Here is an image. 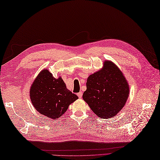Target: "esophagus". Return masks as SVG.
Masks as SVG:
<instances>
[{"label":"esophagus","instance_id":"1","mask_svg":"<svg viewBox=\"0 0 160 160\" xmlns=\"http://www.w3.org/2000/svg\"><path fill=\"white\" fill-rule=\"evenodd\" d=\"M77 95H78V98H82V91H80V92L78 93Z\"/></svg>","mask_w":160,"mask_h":160}]
</instances>
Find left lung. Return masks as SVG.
<instances>
[{
    "label": "left lung",
    "mask_w": 160,
    "mask_h": 160,
    "mask_svg": "<svg viewBox=\"0 0 160 160\" xmlns=\"http://www.w3.org/2000/svg\"><path fill=\"white\" fill-rule=\"evenodd\" d=\"M129 87L120 70L106 61L104 68L87 78L83 100L98 116L110 118L124 107L128 97Z\"/></svg>",
    "instance_id": "obj_1"
}]
</instances>
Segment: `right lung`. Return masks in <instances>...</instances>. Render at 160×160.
I'll use <instances>...</instances> for the list:
<instances>
[{"label":"right lung","mask_w":160,"mask_h":160,"mask_svg":"<svg viewBox=\"0 0 160 160\" xmlns=\"http://www.w3.org/2000/svg\"><path fill=\"white\" fill-rule=\"evenodd\" d=\"M30 98L36 110L56 119L62 115L78 97L67 89L61 78L56 79L48 70L40 73L30 89Z\"/></svg>","instance_id":"add662e5"}]
</instances>
